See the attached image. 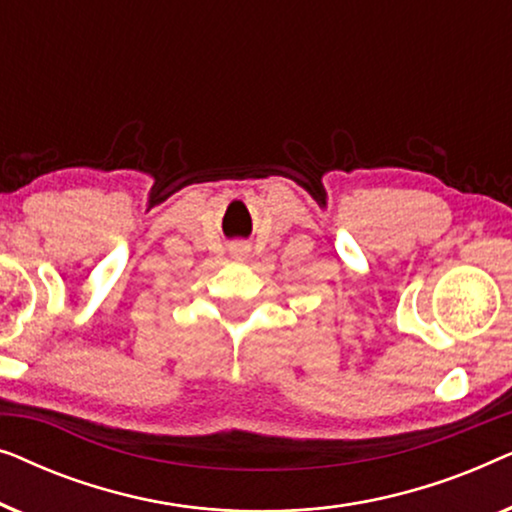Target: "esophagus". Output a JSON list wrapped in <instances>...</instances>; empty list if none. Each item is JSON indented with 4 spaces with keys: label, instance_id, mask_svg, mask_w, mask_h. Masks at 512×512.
<instances>
[{
    "label": "esophagus",
    "instance_id": "34e87169",
    "mask_svg": "<svg viewBox=\"0 0 512 512\" xmlns=\"http://www.w3.org/2000/svg\"><path fill=\"white\" fill-rule=\"evenodd\" d=\"M249 256V247L247 244H235L233 247V258H237V261H244V258Z\"/></svg>",
    "mask_w": 512,
    "mask_h": 512
}]
</instances>
